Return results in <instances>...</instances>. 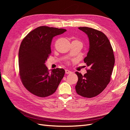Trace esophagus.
Listing matches in <instances>:
<instances>
[{
    "mask_svg": "<svg viewBox=\"0 0 130 130\" xmlns=\"http://www.w3.org/2000/svg\"><path fill=\"white\" fill-rule=\"evenodd\" d=\"M65 72H66V73L67 74H70V73H72L71 71H70V70H68V69H66V70H65Z\"/></svg>",
    "mask_w": 130,
    "mask_h": 130,
    "instance_id": "1",
    "label": "esophagus"
}]
</instances>
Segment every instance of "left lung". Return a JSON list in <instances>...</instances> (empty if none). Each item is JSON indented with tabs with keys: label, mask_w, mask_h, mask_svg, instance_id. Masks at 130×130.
I'll return each mask as SVG.
<instances>
[{
	"label": "left lung",
	"mask_w": 130,
	"mask_h": 130,
	"mask_svg": "<svg viewBox=\"0 0 130 130\" xmlns=\"http://www.w3.org/2000/svg\"><path fill=\"white\" fill-rule=\"evenodd\" d=\"M78 29L89 38V51L84 58L89 69L84 75L75 72L78 76L75 89L78 95L90 98L99 95L107 87L111 80L115 58L111 43L103 32L88 27Z\"/></svg>",
	"instance_id": "left-lung-1"
}]
</instances>
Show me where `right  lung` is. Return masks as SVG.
Wrapping results in <instances>:
<instances>
[{
  "mask_svg": "<svg viewBox=\"0 0 130 130\" xmlns=\"http://www.w3.org/2000/svg\"><path fill=\"white\" fill-rule=\"evenodd\" d=\"M66 31L39 26L22 41L18 54L19 75L25 88L35 95L44 98L52 95L64 75L63 69H54L50 72L45 63L52 53L53 38Z\"/></svg>",
  "mask_w": 130,
  "mask_h": 130,
  "instance_id": "add662e5",
  "label": "right lung"
}]
</instances>
